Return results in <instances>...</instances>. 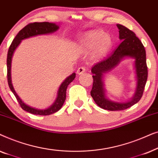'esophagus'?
I'll use <instances>...</instances> for the list:
<instances>
[{"label": "esophagus", "mask_w": 158, "mask_h": 158, "mask_svg": "<svg viewBox=\"0 0 158 158\" xmlns=\"http://www.w3.org/2000/svg\"><path fill=\"white\" fill-rule=\"evenodd\" d=\"M85 68H84V67H80V68L77 69V73L78 75H81L82 73H85Z\"/></svg>", "instance_id": "obj_1"}]
</instances>
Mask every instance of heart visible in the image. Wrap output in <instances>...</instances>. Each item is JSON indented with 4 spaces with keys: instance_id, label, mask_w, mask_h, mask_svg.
Here are the masks:
<instances>
[{
    "instance_id": "b5f03b06",
    "label": "heart",
    "mask_w": 158,
    "mask_h": 158,
    "mask_svg": "<svg viewBox=\"0 0 158 158\" xmlns=\"http://www.w3.org/2000/svg\"><path fill=\"white\" fill-rule=\"evenodd\" d=\"M111 39L101 30L88 32L80 42V47L83 51H89L94 48V55L101 57L107 53L111 46Z\"/></svg>"
}]
</instances>
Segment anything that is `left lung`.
<instances>
[{
  "instance_id": "obj_1",
  "label": "left lung",
  "mask_w": 158,
  "mask_h": 158,
  "mask_svg": "<svg viewBox=\"0 0 158 158\" xmlns=\"http://www.w3.org/2000/svg\"><path fill=\"white\" fill-rule=\"evenodd\" d=\"M119 29L121 44L113 52L97 62L92 67L93 87L90 95L99 107L109 111H122L128 109L141 99L148 80V66L146 63V52L141 41L132 31L121 24H117ZM126 56L135 60V64L137 75V88L133 98L125 103H118L109 100L105 95L102 74L109 72L117 66Z\"/></svg>"
}]
</instances>
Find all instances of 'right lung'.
I'll list each match as a JSON object with an SVG mask.
<instances>
[{"mask_svg": "<svg viewBox=\"0 0 158 158\" xmlns=\"http://www.w3.org/2000/svg\"><path fill=\"white\" fill-rule=\"evenodd\" d=\"M59 29V27L57 24L53 23H49V22H34L31 23L23 27L20 31L17 34L16 37L14 39L11 44L10 45L9 49L8 51L7 55V77H8V83L9 85V88L13 94H14L15 97H16L17 101L19 104H20L21 107L24 110V111L31 113L32 114H35V115H42V116H47L50 115L61 109V107L63 105V103L65 101L66 98V90L69 84L72 82L75 77V73H73L72 75H70L68 77L64 80L63 83L61 84L60 86L59 90H58L57 97L56 98L55 103L49 107L47 109H37L35 108L31 107L24 103L22 101V100L19 98V96L17 95V94L15 91L14 87H13L12 83H11V76H10V66H11V59L13 54H14L15 49L16 47L19 46L20 44L21 40H24V39H27L31 36H37V35H42V34H51L57 31Z\"/></svg>", "mask_w": 158, "mask_h": 158, "instance_id": "obj_1", "label": "right lung"}]
</instances>
